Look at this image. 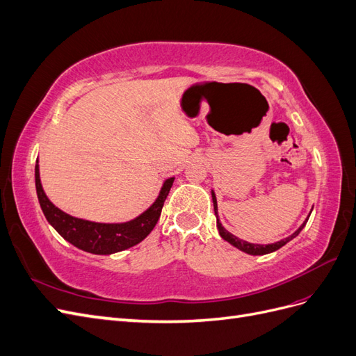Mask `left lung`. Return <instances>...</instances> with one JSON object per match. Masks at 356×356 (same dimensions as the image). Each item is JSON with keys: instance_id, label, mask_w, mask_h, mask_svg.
Here are the masks:
<instances>
[{"instance_id": "1", "label": "left lung", "mask_w": 356, "mask_h": 356, "mask_svg": "<svg viewBox=\"0 0 356 356\" xmlns=\"http://www.w3.org/2000/svg\"><path fill=\"white\" fill-rule=\"evenodd\" d=\"M212 202H213V211H215V217H217V227H218V232H220V236L221 238L224 239V241H227L230 245H233V246H236L238 248V250H241V251H243V252H246V254H250V255H264V254H270V252H273V251H276V250H279V248H282L285 243H288L291 239H294L296 236H298V233L303 230V227L306 225V222H307V220H309V217H310V213H309V217L306 218V221L300 225V227L291 234V236H288V238H285V239H282V241H279V242H276V243H268V245H257V243H250V242H245V241H242V239H239V238H236L234 234H232L230 232H227L225 230L224 227H222V224L220 222V220H218V207H217V197H215V193H213V190H212ZM312 212V211H310Z\"/></svg>"}]
</instances>
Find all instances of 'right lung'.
Returning a JSON list of instances; mask_svg holds the SVG:
<instances>
[{
  "mask_svg": "<svg viewBox=\"0 0 356 356\" xmlns=\"http://www.w3.org/2000/svg\"><path fill=\"white\" fill-rule=\"evenodd\" d=\"M174 179L175 178L172 177L163 182V187H161L154 203L139 215V217L127 222L117 224L93 222L71 217L70 213H65L59 208H56L46 196L44 190H42L40 181L38 160L35 165L37 196L46 220L63 239L68 241L74 246H77L79 250L98 255H110L114 252H120L144 241L147 236L152 233L160 218L161 208H163V203L169 195V190L172 184H174Z\"/></svg>",
  "mask_w": 356,
  "mask_h": 356,
  "instance_id": "right-lung-1",
  "label": "right lung"
}]
</instances>
